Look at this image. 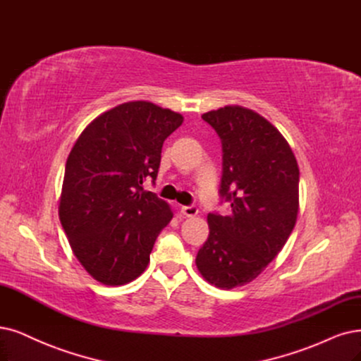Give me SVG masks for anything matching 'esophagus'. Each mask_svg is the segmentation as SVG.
Masks as SVG:
<instances>
[{
  "label": "esophagus",
  "instance_id": "esophagus-1",
  "mask_svg": "<svg viewBox=\"0 0 361 361\" xmlns=\"http://www.w3.org/2000/svg\"><path fill=\"white\" fill-rule=\"evenodd\" d=\"M181 212H183V214H184L185 217H195V216H197L199 209H197V207H195V205H189V207H183V208H181Z\"/></svg>",
  "mask_w": 361,
  "mask_h": 361
}]
</instances>
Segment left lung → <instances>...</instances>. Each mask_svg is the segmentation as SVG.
I'll return each mask as SVG.
<instances>
[{
	"instance_id": "obj_1",
	"label": "left lung",
	"mask_w": 361,
	"mask_h": 361,
	"mask_svg": "<svg viewBox=\"0 0 361 361\" xmlns=\"http://www.w3.org/2000/svg\"><path fill=\"white\" fill-rule=\"evenodd\" d=\"M221 140L220 196L231 214L209 212V235L196 266L219 288L257 278L286 245L299 211V166L272 123L239 105L202 114Z\"/></svg>"
}]
</instances>
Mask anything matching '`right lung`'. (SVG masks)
<instances>
[{"label":"right lung","instance_id":"obj_1","mask_svg":"<svg viewBox=\"0 0 361 361\" xmlns=\"http://www.w3.org/2000/svg\"><path fill=\"white\" fill-rule=\"evenodd\" d=\"M183 116L147 101L120 104L90 122L66 159L59 219L74 256L105 286L138 278L172 219L142 181L157 177L164 141Z\"/></svg>","mask_w":361,"mask_h":361}]
</instances>
